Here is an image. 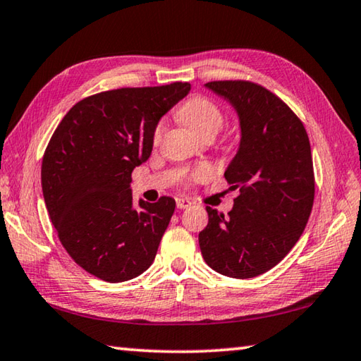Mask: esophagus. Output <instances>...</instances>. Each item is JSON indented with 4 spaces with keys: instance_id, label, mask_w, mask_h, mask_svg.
Here are the masks:
<instances>
[{
    "instance_id": "obj_1",
    "label": "esophagus",
    "mask_w": 361,
    "mask_h": 361,
    "mask_svg": "<svg viewBox=\"0 0 361 361\" xmlns=\"http://www.w3.org/2000/svg\"><path fill=\"white\" fill-rule=\"evenodd\" d=\"M191 207V202H189L188 199H183V197H176V209L178 210H185Z\"/></svg>"
}]
</instances>
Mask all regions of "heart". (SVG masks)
I'll use <instances>...</instances> for the list:
<instances>
[{"label":"heart","instance_id":"1","mask_svg":"<svg viewBox=\"0 0 361 361\" xmlns=\"http://www.w3.org/2000/svg\"><path fill=\"white\" fill-rule=\"evenodd\" d=\"M178 116L183 124L189 130H192L195 135L202 138H213L216 133L223 129L226 116L223 109L219 108L215 102L207 99V97L197 95L183 103L178 109ZM164 133V124L159 122L154 132H152V142L159 143ZM210 175L209 169L199 167L189 175L188 181H202Z\"/></svg>","mask_w":361,"mask_h":361}]
</instances>
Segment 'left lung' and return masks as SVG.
<instances>
[{
    "label": "left lung",
    "mask_w": 361,
    "mask_h": 361,
    "mask_svg": "<svg viewBox=\"0 0 361 361\" xmlns=\"http://www.w3.org/2000/svg\"><path fill=\"white\" fill-rule=\"evenodd\" d=\"M237 109L242 140L226 170L234 207H207L209 224L199 234L200 252L213 271L252 279L277 266L299 240L314 205L315 176L307 132L279 97L245 79L205 84Z\"/></svg>",
    "instance_id": "1"
}]
</instances>
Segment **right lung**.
Masks as SVG:
<instances>
[{"mask_svg":"<svg viewBox=\"0 0 361 361\" xmlns=\"http://www.w3.org/2000/svg\"><path fill=\"white\" fill-rule=\"evenodd\" d=\"M189 89L172 82L85 97L49 140L41 167L49 216L71 259L105 282H126L154 261L175 200L132 209V172L151 156L157 121Z\"/></svg>","mask_w":361,"mask_h":361,"instance_id":"add662e5","label":"right lung"}]
</instances>
